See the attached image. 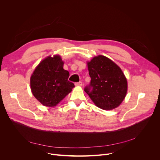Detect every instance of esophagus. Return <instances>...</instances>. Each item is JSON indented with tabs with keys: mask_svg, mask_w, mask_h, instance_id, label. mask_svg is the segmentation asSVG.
I'll use <instances>...</instances> for the list:
<instances>
[{
	"mask_svg": "<svg viewBox=\"0 0 160 160\" xmlns=\"http://www.w3.org/2000/svg\"><path fill=\"white\" fill-rule=\"evenodd\" d=\"M82 82H79L75 83V85H76V86H80V87H81V86H82Z\"/></svg>",
	"mask_w": 160,
	"mask_h": 160,
	"instance_id": "obj_1",
	"label": "esophagus"
}]
</instances>
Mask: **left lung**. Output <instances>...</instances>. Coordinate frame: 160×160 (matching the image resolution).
Segmentation results:
<instances>
[{
    "instance_id": "left-lung-1",
    "label": "left lung",
    "mask_w": 160,
    "mask_h": 160,
    "mask_svg": "<svg viewBox=\"0 0 160 160\" xmlns=\"http://www.w3.org/2000/svg\"><path fill=\"white\" fill-rule=\"evenodd\" d=\"M87 64L91 80L90 85L85 88V92L94 104L102 109L118 108L128 90L127 80L121 68L102 55L87 61Z\"/></svg>"
}]
</instances>
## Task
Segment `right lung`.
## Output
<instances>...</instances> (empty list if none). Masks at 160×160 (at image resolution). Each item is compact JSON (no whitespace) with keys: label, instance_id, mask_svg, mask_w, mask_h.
Wrapping results in <instances>:
<instances>
[{"label":"right lung","instance_id":"1","mask_svg":"<svg viewBox=\"0 0 160 160\" xmlns=\"http://www.w3.org/2000/svg\"><path fill=\"white\" fill-rule=\"evenodd\" d=\"M63 65L61 56H49L40 62L31 75L32 93L44 106H56L75 87L68 81L70 73Z\"/></svg>","mask_w":160,"mask_h":160}]
</instances>
